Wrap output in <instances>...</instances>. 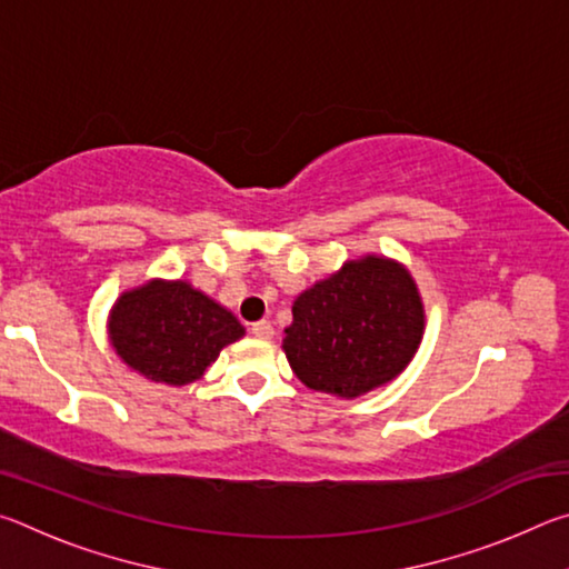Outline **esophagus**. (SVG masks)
<instances>
[{"mask_svg":"<svg viewBox=\"0 0 569 569\" xmlns=\"http://www.w3.org/2000/svg\"><path fill=\"white\" fill-rule=\"evenodd\" d=\"M250 333H253L256 339L268 341L273 336V326H271V321H256L253 326H250Z\"/></svg>","mask_w":569,"mask_h":569,"instance_id":"34e87169","label":"esophagus"}]
</instances>
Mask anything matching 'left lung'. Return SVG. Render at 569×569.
<instances>
[{
    "instance_id": "8db88e82",
    "label": "left lung",
    "mask_w": 569,
    "mask_h": 569,
    "mask_svg": "<svg viewBox=\"0 0 569 569\" xmlns=\"http://www.w3.org/2000/svg\"><path fill=\"white\" fill-rule=\"evenodd\" d=\"M421 336L423 303L411 273L363 256L296 298L283 351L308 389L353 399L397 379Z\"/></svg>"
}]
</instances>
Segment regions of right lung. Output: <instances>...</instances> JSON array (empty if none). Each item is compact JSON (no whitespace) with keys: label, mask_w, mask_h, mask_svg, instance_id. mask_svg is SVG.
I'll use <instances>...</instances> for the list:
<instances>
[{"label":"right lung","mask_w":569,"mask_h":569,"mask_svg":"<svg viewBox=\"0 0 569 569\" xmlns=\"http://www.w3.org/2000/svg\"><path fill=\"white\" fill-rule=\"evenodd\" d=\"M114 353L150 381L186 387L223 346L246 333L233 313L188 281H152L124 291L108 321Z\"/></svg>","instance_id":"right-lung-1"}]
</instances>
